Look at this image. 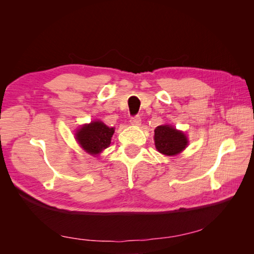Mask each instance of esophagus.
I'll return each mask as SVG.
<instances>
[{
  "label": "esophagus",
  "mask_w": 254,
  "mask_h": 254,
  "mask_svg": "<svg viewBox=\"0 0 254 254\" xmlns=\"http://www.w3.org/2000/svg\"><path fill=\"white\" fill-rule=\"evenodd\" d=\"M130 124L133 126H140L141 125V117L140 115H135L130 119Z\"/></svg>",
  "instance_id": "34e87169"
}]
</instances>
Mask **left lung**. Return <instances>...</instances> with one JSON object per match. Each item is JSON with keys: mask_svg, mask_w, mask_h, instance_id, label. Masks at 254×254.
Instances as JSON below:
<instances>
[{"mask_svg": "<svg viewBox=\"0 0 254 254\" xmlns=\"http://www.w3.org/2000/svg\"><path fill=\"white\" fill-rule=\"evenodd\" d=\"M155 145L159 152L165 156H176L188 146V137L171 125H161L155 129Z\"/></svg>", "mask_w": 254, "mask_h": 254, "instance_id": "left-lung-1", "label": "left lung"}]
</instances>
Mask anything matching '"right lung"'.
<instances>
[{"instance_id":"add662e5","label":"right lung","mask_w":254,"mask_h":254,"mask_svg":"<svg viewBox=\"0 0 254 254\" xmlns=\"http://www.w3.org/2000/svg\"><path fill=\"white\" fill-rule=\"evenodd\" d=\"M113 133L114 128L108 127L101 121H95L81 126L75 135L81 148L95 156L109 147Z\"/></svg>"}]
</instances>
